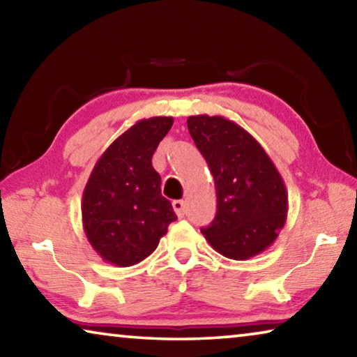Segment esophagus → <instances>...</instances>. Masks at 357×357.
Listing matches in <instances>:
<instances>
[{"mask_svg": "<svg viewBox=\"0 0 357 357\" xmlns=\"http://www.w3.org/2000/svg\"><path fill=\"white\" fill-rule=\"evenodd\" d=\"M173 209L178 217H184L185 214V203L183 200H174L173 202Z\"/></svg>", "mask_w": 357, "mask_h": 357, "instance_id": "34e87169", "label": "esophagus"}]
</instances>
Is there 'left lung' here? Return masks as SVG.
<instances>
[{
  "label": "left lung",
  "instance_id": "8db88e82",
  "mask_svg": "<svg viewBox=\"0 0 357 357\" xmlns=\"http://www.w3.org/2000/svg\"><path fill=\"white\" fill-rule=\"evenodd\" d=\"M187 128L213 173L217 213L202 228L220 255L249 259L274 243L287 222L288 192L261 144L233 121L197 114Z\"/></svg>",
  "mask_w": 357,
  "mask_h": 357
}]
</instances>
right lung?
Listing matches in <instances>:
<instances>
[{"label":"right lung","mask_w":357,"mask_h":357,"mask_svg":"<svg viewBox=\"0 0 357 357\" xmlns=\"http://www.w3.org/2000/svg\"><path fill=\"white\" fill-rule=\"evenodd\" d=\"M173 126L172 116L140 119L96 162L83 190L84 234L107 263L121 268L149 257L178 219L162 197L153 154Z\"/></svg>","instance_id":"obj_1"}]
</instances>
